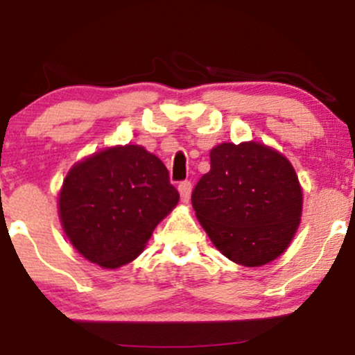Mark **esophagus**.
<instances>
[{"label":"esophagus","instance_id":"esophagus-1","mask_svg":"<svg viewBox=\"0 0 355 355\" xmlns=\"http://www.w3.org/2000/svg\"><path fill=\"white\" fill-rule=\"evenodd\" d=\"M178 191H180L182 200L183 202H189L190 193H191V182H189V180L180 182V185H178Z\"/></svg>","mask_w":355,"mask_h":355}]
</instances>
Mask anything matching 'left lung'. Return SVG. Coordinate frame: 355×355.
<instances>
[{
  "instance_id": "1",
  "label": "left lung",
  "mask_w": 355,
  "mask_h": 355,
  "mask_svg": "<svg viewBox=\"0 0 355 355\" xmlns=\"http://www.w3.org/2000/svg\"><path fill=\"white\" fill-rule=\"evenodd\" d=\"M191 205L214 245L240 266L259 267L288 247L302 214V190L291 162L266 145L222 144Z\"/></svg>"
}]
</instances>
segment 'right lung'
Instances as JSON below:
<instances>
[{"label":"right lung","instance_id":"1","mask_svg":"<svg viewBox=\"0 0 355 355\" xmlns=\"http://www.w3.org/2000/svg\"><path fill=\"white\" fill-rule=\"evenodd\" d=\"M178 198L160 158L144 146H115L70 170L60 191V218L85 259L116 268L140 255Z\"/></svg>","mask_w":355,"mask_h":355}]
</instances>
